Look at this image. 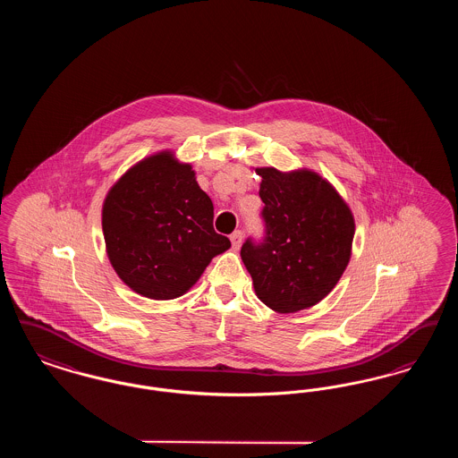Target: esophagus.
<instances>
[{"instance_id": "esophagus-1", "label": "esophagus", "mask_w": 458, "mask_h": 458, "mask_svg": "<svg viewBox=\"0 0 458 458\" xmlns=\"http://www.w3.org/2000/svg\"><path fill=\"white\" fill-rule=\"evenodd\" d=\"M242 232L237 230V232H233L232 235H230V240H232V245H233V249H239L240 245H242Z\"/></svg>"}]
</instances>
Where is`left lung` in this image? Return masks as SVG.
Wrapping results in <instances>:
<instances>
[{"mask_svg": "<svg viewBox=\"0 0 458 458\" xmlns=\"http://www.w3.org/2000/svg\"><path fill=\"white\" fill-rule=\"evenodd\" d=\"M261 176L266 239L247 240L240 256L258 299L290 314L321 302L349 266L355 221L349 204L321 174L256 168Z\"/></svg>", "mask_w": 458, "mask_h": 458, "instance_id": "left-lung-1", "label": "left lung"}]
</instances>
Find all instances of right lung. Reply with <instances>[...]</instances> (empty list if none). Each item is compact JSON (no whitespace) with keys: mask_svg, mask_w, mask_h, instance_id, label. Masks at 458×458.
<instances>
[{"mask_svg":"<svg viewBox=\"0 0 458 458\" xmlns=\"http://www.w3.org/2000/svg\"><path fill=\"white\" fill-rule=\"evenodd\" d=\"M215 208L191 163L172 149L137 161L103 202L106 254L135 293L172 301L187 293L208 264L230 249L213 228Z\"/></svg>","mask_w":458,"mask_h":458,"instance_id":"add662e5","label":"right lung"}]
</instances>
